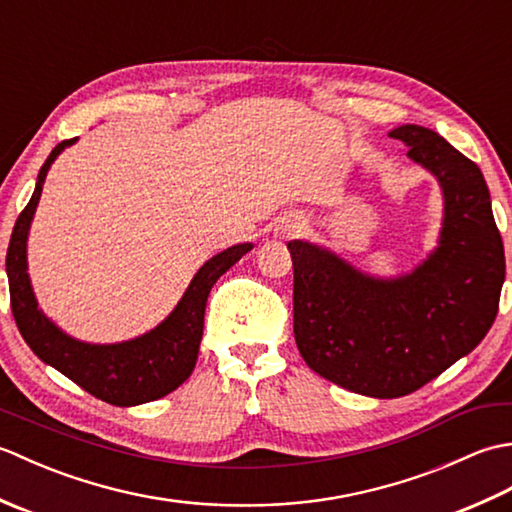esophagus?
Instances as JSON below:
<instances>
[{
  "instance_id": "1",
  "label": "esophagus",
  "mask_w": 512,
  "mask_h": 512,
  "mask_svg": "<svg viewBox=\"0 0 512 512\" xmlns=\"http://www.w3.org/2000/svg\"><path fill=\"white\" fill-rule=\"evenodd\" d=\"M303 228H306V222H303L301 217H286V220H281L277 224L275 231L279 237H295L303 231Z\"/></svg>"
}]
</instances>
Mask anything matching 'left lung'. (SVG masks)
<instances>
[{
    "label": "left lung",
    "instance_id": "8db88e82",
    "mask_svg": "<svg viewBox=\"0 0 512 512\" xmlns=\"http://www.w3.org/2000/svg\"><path fill=\"white\" fill-rule=\"evenodd\" d=\"M389 136L440 182L438 248L411 273L380 279L328 248L288 242L303 361L334 385L372 398L407 396L473 352L497 317L506 277L480 167L433 129L400 125Z\"/></svg>",
    "mask_w": 512,
    "mask_h": 512
}]
</instances>
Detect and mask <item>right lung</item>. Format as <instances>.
I'll return each instance as SVG.
<instances>
[{
    "label": "right lung",
    "mask_w": 512,
    "mask_h": 512,
    "mask_svg": "<svg viewBox=\"0 0 512 512\" xmlns=\"http://www.w3.org/2000/svg\"><path fill=\"white\" fill-rule=\"evenodd\" d=\"M74 143L76 138L63 140L50 151L37 176L35 193L15 222L6 253L10 308H13L21 336L43 363L59 369L72 383L83 387L94 398L110 402V405H143V402L171 394L191 376L200 352L204 308L209 292L215 281L239 262L253 244H237L211 257L195 273L169 317L147 334L110 345L72 339L39 310L28 277L26 244L48 169L61 151Z\"/></svg>",
    "instance_id": "add662e5"
}]
</instances>
